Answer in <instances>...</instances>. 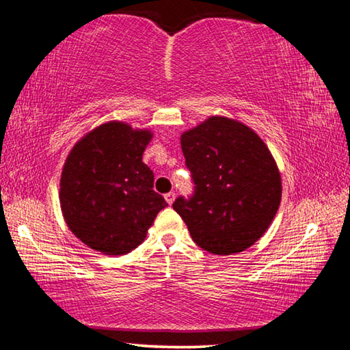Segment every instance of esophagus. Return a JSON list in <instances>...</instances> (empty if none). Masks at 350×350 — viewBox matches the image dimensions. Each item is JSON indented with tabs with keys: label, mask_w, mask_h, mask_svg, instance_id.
Wrapping results in <instances>:
<instances>
[{
	"label": "esophagus",
	"mask_w": 350,
	"mask_h": 350,
	"mask_svg": "<svg viewBox=\"0 0 350 350\" xmlns=\"http://www.w3.org/2000/svg\"><path fill=\"white\" fill-rule=\"evenodd\" d=\"M174 199H176V193L171 191V193H168V194H165V200H167L168 205L173 204V202H174Z\"/></svg>",
	"instance_id": "1"
}]
</instances>
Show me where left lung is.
Listing matches in <instances>:
<instances>
[{
    "label": "left lung",
    "mask_w": 350,
    "mask_h": 350,
    "mask_svg": "<svg viewBox=\"0 0 350 350\" xmlns=\"http://www.w3.org/2000/svg\"><path fill=\"white\" fill-rule=\"evenodd\" d=\"M196 191L176 199L193 241L228 256L250 248L267 232L280 208L281 173L269 146L236 118L211 116L180 134Z\"/></svg>",
    "instance_id": "1"
}]
</instances>
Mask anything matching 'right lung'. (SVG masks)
I'll return each instance as SVG.
<instances>
[{"instance_id":"add662e5","label":"right lung","mask_w":350,"mask_h":350,"mask_svg":"<svg viewBox=\"0 0 350 350\" xmlns=\"http://www.w3.org/2000/svg\"><path fill=\"white\" fill-rule=\"evenodd\" d=\"M154 133L109 120L77 142L64 161L60 206L70 232L108 256L133 252L168 204L152 189L154 174L142 162Z\"/></svg>"}]
</instances>
